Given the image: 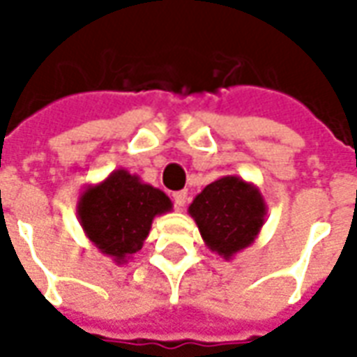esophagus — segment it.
<instances>
[{"label": "esophagus", "instance_id": "esophagus-1", "mask_svg": "<svg viewBox=\"0 0 357 357\" xmlns=\"http://www.w3.org/2000/svg\"><path fill=\"white\" fill-rule=\"evenodd\" d=\"M174 202H176V208L183 210L187 202V191H178V193H174Z\"/></svg>", "mask_w": 357, "mask_h": 357}]
</instances>
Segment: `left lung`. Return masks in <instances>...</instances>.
<instances>
[{"label":"left lung","instance_id":"1","mask_svg":"<svg viewBox=\"0 0 357 357\" xmlns=\"http://www.w3.org/2000/svg\"><path fill=\"white\" fill-rule=\"evenodd\" d=\"M187 212L204 245L224 260H231L255 243L268 206L255 183L239 176H222L195 197Z\"/></svg>","mask_w":357,"mask_h":357}]
</instances>
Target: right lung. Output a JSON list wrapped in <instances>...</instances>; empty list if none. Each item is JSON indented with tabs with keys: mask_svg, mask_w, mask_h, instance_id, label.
Segmentation results:
<instances>
[{
	"mask_svg": "<svg viewBox=\"0 0 357 357\" xmlns=\"http://www.w3.org/2000/svg\"><path fill=\"white\" fill-rule=\"evenodd\" d=\"M170 210L168 195L124 168L86 187L76 206L86 237L116 264H126L141 250L153 220Z\"/></svg>",
	"mask_w": 357,
	"mask_h": 357,
	"instance_id": "obj_1",
	"label": "right lung"
}]
</instances>
